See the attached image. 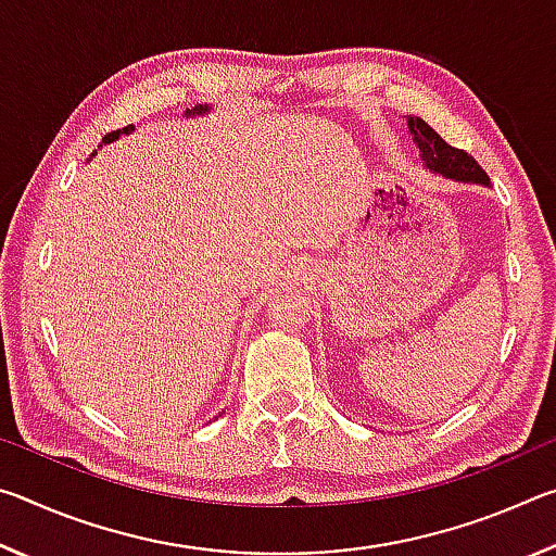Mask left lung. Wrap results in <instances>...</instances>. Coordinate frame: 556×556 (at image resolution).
<instances>
[{
  "instance_id": "left-lung-1",
  "label": "left lung",
  "mask_w": 556,
  "mask_h": 556,
  "mask_svg": "<svg viewBox=\"0 0 556 556\" xmlns=\"http://www.w3.org/2000/svg\"><path fill=\"white\" fill-rule=\"evenodd\" d=\"M407 129L414 147L419 149V162L427 172L451 178V181L458 184H476L491 188V178H488L483 168L478 166L476 159L460 152V149L448 147L425 119L407 115Z\"/></svg>"
}]
</instances>
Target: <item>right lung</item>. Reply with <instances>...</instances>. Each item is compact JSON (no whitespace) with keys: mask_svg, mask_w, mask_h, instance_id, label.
Masks as SVG:
<instances>
[{"mask_svg":"<svg viewBox=\"0 0 556 556\" xmlns=\"http://www.w3.org/2000/svg\"><path fill=\"white\" fill-rule=\"evenodd\" d=\"M211 112V108L208 105H199V108H193V110H186L184 115H186V119L188 117H203V115H208ZM131 131H135V125H127L125 129H117V131H110V135H105V139H102V144H110V142H117V139L122 137V135H131ZM100 144V147H102ZM98 152H92V156H96Z\"/></svg>","mask_w":556,"mask_h":556,"instance_id":"right-lung-1","label":"right lung"}]
</instances>
